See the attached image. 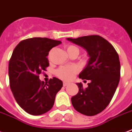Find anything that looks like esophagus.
<instances>
[{"label": "esophagus", "mask_w": 132, "mask_h": 132, "mask_svg": "<svg viewBox=\"0 0 132 132\" xmlns=\"http://www.w3.org/2000/svg\"><path fill=\"white\" fill-rule=\"evenodd\" d=\"M68 84H69V83H68V82H63V86H66L67 85H68Z\"/></svg>", "instance_id": "esophagus-1"}]
</instances>
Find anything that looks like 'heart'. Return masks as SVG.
<instances>
[{
	"label": "heart",
	"instance_id": "1",
	"mask_svg": "<svg viewBox=\"0 0 132 132\" xmlns=\"http://www.w3.org/2000/svg\"><path fill=\"white\" fill-rule=\"evenodd\" d=\"M66 50L68 55L75 53L78 55L79 53V48L77 46L73 45H69L66 46ZM78 68L76 66H66V67H61L57 70V75L59 78L64 80H70L73 77L75 73H77Z\"/></svg>",
	"mask_w": 132,
	"mask_h": 132
}]
</instances>
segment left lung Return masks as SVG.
<instances>
[{
	"label": "left lung",
	"instance_id": "8db88e82",
	"mask_svg": "<svg viewBox=\"0 0 132 132\" xmlns=\"http://www.w3.org/2000/svg\"><path fill=\"white\" fill-rule=\"evenodd\" d=\"M66 39L85 49L89 57L79 77L90 80V83L86 88L81 82L76 84L79 91L71 97V102L79 113L95 116L108 106L117 88L120 75L119 57L113 46L98 35Z\"/></svg>",
	"mask_w": 132,
	"mask_h": 132
}]
</instances>
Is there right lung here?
<instances>
[{
	"mask_svg": "<svg viewBox=\"0 0 132 132\" xmlns=\"http://www.w3.org/2000/svg\"><path fill=\"white\" fill-rule=\"evenodd\" d=\"M62 42L42 37L26 39L13 51L9 62L10 88L19 106L31 115L39 116L53 107L62 80L53 77L44 84L39 74L49 66L47 56Z\"/></svg>",
	"mask_w": 132,
	"mask_h": 132,
	"instance_id": "obj_1",
	"label": "right lung"
}]
</instances>
